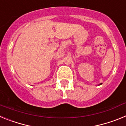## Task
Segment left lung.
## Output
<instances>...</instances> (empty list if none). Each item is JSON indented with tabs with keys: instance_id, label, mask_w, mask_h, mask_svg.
Wrapping results in <instances>:
<instances>
[{
	"instance_id": "8db88e82",
	"label": "left lung",
	"mask_w": 126,
	"mask_h": 126,
	"mask_svg": "<svg viewBox=\"0 0 126 126\" xmlns=\"http://www.w3.org/2000/svg\"><path fill=\"white\" fill-rule=\"evenodd\" d=\"M102 84V83H100V84H99V85H101V84Z\"/></svg>"
}]
</instances>
